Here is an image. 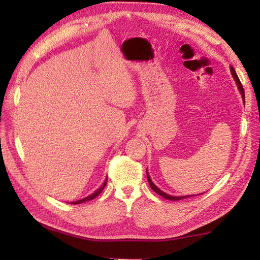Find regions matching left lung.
<instances>
[{
  "instance_id": "1",
  "label": "left lung",
  "mask_w": 260,
  "mask_h": 260,
  "mask_svg": "<svg viewBox=\"0 0 260 260\" xmlns=\"http://www.w3.org/2000/svg\"><path fill=\"white\" fill-rule=\"evenodd\" d=\"M231 72H232V74H233V78L235 79L237 87H239V90H240V93H241V95H242V99H243V102L245 103L244 89H243V87H242V83H241V81H240V79H239V77H237L235 70L233 69V67L231 68ZM147 178H148V182H149V184H150V187H151L152 190L155 191L156 193H158V195H160L161 197H164V199H166V200H170V201H179V200L187 199V197H190V196H171V195H169V193H166V192H164L162 190H160V189L158 188L157 186H155V183H153V182L151 181L150 177H149V173H148V172H147Z\"/></svg>"
}]
</instances>
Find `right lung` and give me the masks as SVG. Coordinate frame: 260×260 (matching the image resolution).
<instances>
[{"instance_id":"obj_1","label":"right lung","mask_w":260,"mask_h":260,"mask_svg":"<svg viewBox=\"0 0 260 260\" xmlns=\"http://www.w3.org/2000/svg\"><path fill=\"white\" fill-rule=\"evenodd\" d=\"M107 181H108V179H105V181L103 182V184L102 186H101L98 190H96L95 192H93L91 193V195H89V196H87V197H85V199H82V200H79V201H76V202H72L71 204H81V203H83V202H87V201H90V200H94L95 197H98L101 192H102V190L104 189V187L107 186Z\"/></svg>"}]
</instances>
